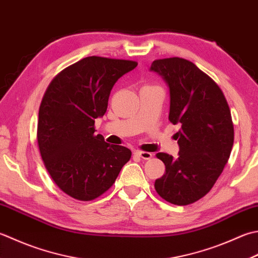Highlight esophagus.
Listing matches in <instances>:
<instances>
[{
    "label": "esophagus",
    "instance_id": "1",
    "mask_svg": "<svg viewBox=\"0 0 258 258\" xmlns=\"http://www.w3.org/2000/svg\"><path fill=\"white\" fill-rule=\"evenodd\" d=\"M134 154L143 160H150L151 158H152V154H151L150 152H142V151H136Z\"/></svg>",
    "mask_w": 258,
    "mask_h": 258
}]
</instances>
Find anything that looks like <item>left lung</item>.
Returning a JSON list of instances; mask_svg holds the SVG:
<instances>
[{
	"mask_svg": "<svg viewBox=\"0 0 258 258\" xmlns=\"http://www.w3.org/2000/svg\"><path fill=\"white\" fill-rule=\"evenodd\" d=\"M150 72L168 86L169 120L180 126L178 158L156 154L165 173L155 180V190L168 203L190 205L209 192L229 159L234 144L230 109L218 85L189 60H154Z\"/></svg>",
	"mask_w": 258,
	"mask_h": 258,
	"instance_id": "obj_1",
	"label": "left lung"
}]
</instances>
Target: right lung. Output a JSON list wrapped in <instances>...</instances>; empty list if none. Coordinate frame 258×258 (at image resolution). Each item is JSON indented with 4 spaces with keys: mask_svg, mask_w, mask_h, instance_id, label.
<instances>
[{
    "mask_svg": "<svg viewBox=\"0 0 258 258\" xmlns=\"http://www.w3.org/2000/svg\"><path fill=\"white\" fill-rule=\"evenodd\" d=\"M138 62L87 57L63 69L39 109L38 144L54 183L73 198L89 201L107 191L132 152L95 134V119L107 110L110 90Z\"/></svg>",
    "mask_w": 258,
    "mask_h": 258,
    "instance_id": "add662e5",
    "label": "right lung"
}]
</instances>
